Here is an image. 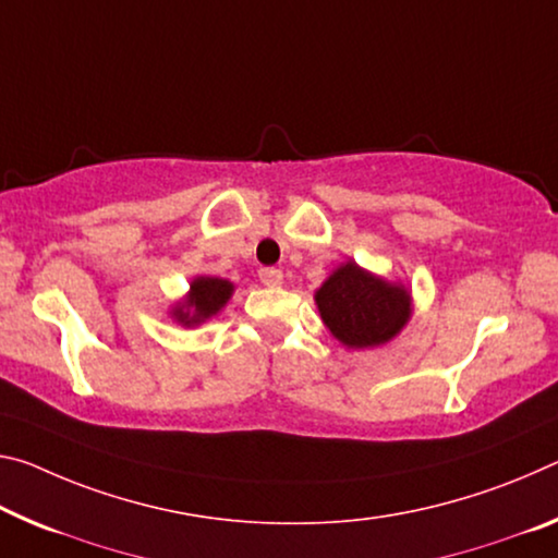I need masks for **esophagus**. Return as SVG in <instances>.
I'll list each match as a JSON object with an SVG mask.
<instances>
[{"instance_id":"obj_1","label":"esophagus","mask_w":558,"mask_h":558,"mask_svg":"<svg viewBox=\"0 0 558 558\" xmlns=\"http://www.w3.org/2000/svg\"><path fill=\"white\" fill-rule=\"evenodd\" d=\"M260 282L265 288H280L282 286V272L278 268H263Z\"/></svg>"}]
</instances>
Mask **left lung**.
Returning <instances> with one entry per match:
<instances>
[{"label":"left lung","mask_w":558,"mask_h":558,"mask_svg":"<svg viewBox=\"0 0 558 558\" xmlns=\"http://www.w3.org/2000/svg\"><path fill=\"white\" fill-rule=\"evenodd\" d=\"M320 320L348 350H373L400 335L412 317V293L355 260L340 263L315 290Z\"/></svg>","instance_id":"1"}]
</instances>
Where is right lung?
I'll return each instance as SVG.
<instances>
[{
  "label": "right lung",
  "instance_id": "obj_1",
  "mask_svg": "<svg viewBox=\"0 0 558 558\" xmlns=\"http://www.w3.org/2000/svg\"><path fill=\"white\" fill-rule=\"evenodd\" d=\"M233 293L235 286L231 280L216 276H196L191 280L189 293L168 307V315H171L173 323L183 327H198L223 311Z\"/></svg>",
  "mask_w": 558,
  "mask_h": 558
}]
</instances>
